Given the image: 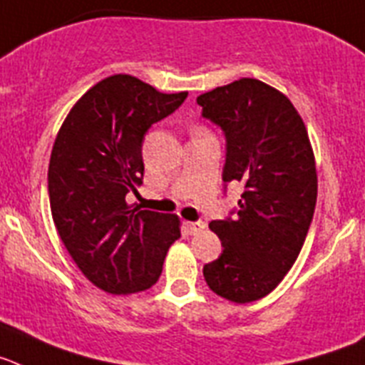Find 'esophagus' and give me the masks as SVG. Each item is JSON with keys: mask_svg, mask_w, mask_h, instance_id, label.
<instances>
[{"mask_svg": "<svg viewBox=\"0 0 365 365\" xmlns=\"http://www.w3.org/2000/svg\"><path fill=\"white\" fill-rule=\"evenodd\" d=\"M185 227H187V230H189V233H191V235H196V233H200V231L204 230L205 222H202V220L185 222Z\"/></svg>", "mask_w": 365, "mask_h": 365, "instance_id": "esophagus-1", "label": "esophagus"}]
</instances>
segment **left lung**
<instances>
[{
  "instance_id": "8db88e82",
  "label": "left lung",
  "mask_w": 365,
  "mask_h": 365,
  "mask_svg": "<svg viewBox=\"0 0 365 365\" xmlns=\"http://www.w3.org/2000/svg\"><path fill=\"white\" fill-rule=\"evenodd\" d=\"M196 103L226 138L222 180L244 183L237 217L209 224L224 250L204 266L205 283L233 303L257 301L283 281L307 239L318 196L314 152L294 104L257 78Z\"/></svg>"
}]
</instances>
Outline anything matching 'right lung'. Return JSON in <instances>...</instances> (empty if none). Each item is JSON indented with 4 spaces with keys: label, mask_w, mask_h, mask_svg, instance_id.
<instances>
[{
    "label": "right lung",
    "mask_w": 365,
    "mask_h": 365,
    "mask_svg": "<svg viewBox=\"0 0 365 365\" xmlns=\"http://www.w3.org/2000/svg\"><path fill=\"white\" fill-rule=\"evenodd\" d=\"M185 99L187 91L161 93L112 75L82 95L60 126L47 173L51 215L75 264L104 292L150 288L180 239L176 215L130 209L126 195L143 183L145 134Z\"/></svg>",
    "instance_id": "add662e5"
}]
</instances>
